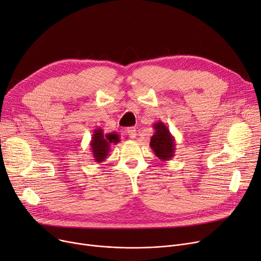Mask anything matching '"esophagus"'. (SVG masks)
Instances as JSON below:
<instances>
[{
    "label": "esophagus",
    "mask_w": 261,
    "mask_h": 261,
    "mask_svg": "<svg viewBox=\"0 0 261 261\" xmlns=\"http://www.w3.org/2000/svg\"><path fill=\"white\" fill-rule=\"evenodd\" d=\"M126 134L131 137V138H135L136 135H137V132H136V129L134 127H130L126 130Z\"/></svg>",
    "instance_id": "esophagus-1"
}]
</instances>
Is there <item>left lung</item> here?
<instances>
[{"instance_id":"1","label":"left lung","mask_w":261,"mask_h":261,"mask_svg":"<svg viewBox=\"0 0 261 261\" xmlns=\"http://www.w3.org/2000/svg\"><path fill=\"white\" fill-rule=\"evenodd\" d=\"M153 129L155 131L150 140L151 149L161 161H170L174 156L176 150L174 136L170 133L168 127L161 120L156 121L153 125Z\"/></svg>"}]
</instances>
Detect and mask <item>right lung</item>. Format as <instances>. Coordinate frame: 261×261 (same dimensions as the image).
<instances>
[{
  "label": "right lung",
  "mask_w": 261,
  "mask_h": 261,
  "mask_svg": "<svg viewBox=\"0 0 261 261\" xmlns=\"http://www.w3.org/2000/svg\"><path fill=\"white\" fill-rule=\"evenodd\" d=\"M119 142V135L116 132L103 134L101 128L94 129L90 141V149L92 152L91 154L93 156V161L97 164L102 163L107 159L111 146L116 145Z\"/></svg>",
  "instance_id": "right-lung-1"
}]
</instances>
